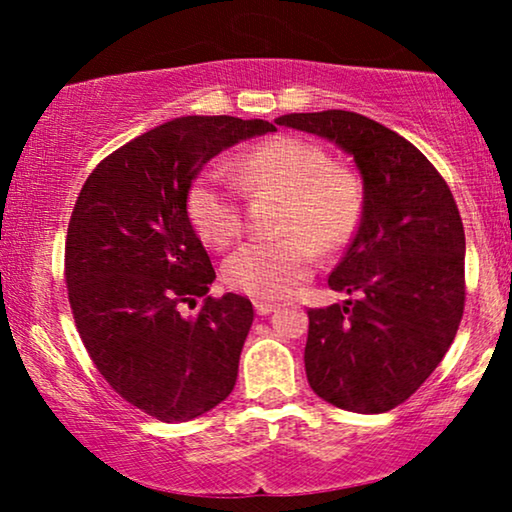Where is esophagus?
I'll list each match as a JSON object with an SVG mask.
<instances>
[{"mask_svg":"<svg viewBox=\"0 0 512 512\" xmlns=\"http://www.w3.org/2000/svg\"><path fill=\"white\" fill-rule=\"evenodd\" d=\"M254 307H256V314H261V317H268L270 312L277 310V303H268V300H256Z\"/></svg>","mask_w":512,"mask_h":512,"instance_id":"1","label":"esophagus"}]
</instances>
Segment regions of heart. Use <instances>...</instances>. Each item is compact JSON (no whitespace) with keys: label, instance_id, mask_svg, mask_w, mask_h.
<instances>
[{"label":"heart","instance_id":"1","mask_svg":"<svg viewBox=\"0 0 512 512\" xmlns=\"http://www.w3.org/2000/svg\"><path fill=\"white\" fill-rule=\"evenodd\" d=\"M233 172L249 191L284 193L277 240L242 244L223 263L230 289L254 298H284L312 275L319 249L347 247L361 221V184L347 167L333 165L324 146L277 135L251 146ZM186 212L195 233L214 249H226L244 228L240 184L223 167H209L193 181Z\"/></svg>","mask_w":512,"mask_h":512}]
</instances>
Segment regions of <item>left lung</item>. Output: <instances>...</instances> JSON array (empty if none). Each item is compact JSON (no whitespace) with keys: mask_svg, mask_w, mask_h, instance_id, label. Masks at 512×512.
I'll list each match as a JSON object with an SVG mask.
<instances>
[{"mask_svg":"<svg viewBox=\"0 0 512 512\" xmlns=\"http://www.w3.org/2000/svg\"><path fill=\"white\" fill-rule=\"evenodd\" d=\"M354 158L363 212L328 277L345 305L307 310L305 373L335 408L380 415L415 394L464 317V223L450 186L417 146L354 111L279 116Z\"/></svg>","mask_w":512,"mask_h":512,"instance_id":"1","label":"left lung"}]
</instances>
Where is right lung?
<instances>
[{
	"label": "right lung",
	"mask_w": 512,
	"mask_h": 512,
	"mask_svg": "<svg viewBox=\"0 0 512 512\" xmlns=\"http://www.w3.org/2000/svg\"><path fill=\"white\" fill-rule=\"evenodd\" d=\"M261 118L181 116L109 153L83 184L65 242L74 324L109 387L160 422L226 401L254 321L249 298L207 296L216 272L186 212L202 165ZM205 297L195 318L180 303Z\"/></svg>",
	"instance_id": "1"
}]
</instances>
